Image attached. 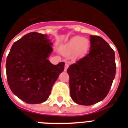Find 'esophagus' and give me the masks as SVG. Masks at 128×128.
Wrapping results in <instances>:
<instances>
[{
  "label": "esophagus",
  "instance_id": "esophagus-1",
  "mask_svg": "<svg viewBox=\"0 0 128 128\" xmlns=\"http://www.w3.org/2000/svg\"><path fill=\"white\" fill-rule=\"evenodd\" d=\"M68 66H69V64H68V63H66V64H65V67H64V71L66 72V70H67Z\"/></svg>",
  "mask_w": 128,
  "mask_h": 128
}]
</instances>
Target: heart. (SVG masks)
<instances>
[{"label":"heart","mask_w":128,"mask_h":128,"mask_svg":"<svg viewBox=\"0 0 128 128\" xmlns=\"http://www.w3.org/2000/svg\"><path fill=\"white\" fill-rule=\"evenodd\" d=\"M90 46V42L86 38L76 36L72 38L64 45L63 52L66 54L75 52L76 57H82L88 52Z\"/></svg>","instance_id":"b5f03b06"}]
</instances>
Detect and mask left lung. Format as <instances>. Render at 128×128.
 Listing matches in <instances>:
<instances>
[{
    "instance_id": "1",
    "label": "left lung",
    "mask_w": 128,
    "mask_h": 128,
    "mask_svg": "<svg viewBox=\"0 0 128 128\" xmlns=\"http://www.w3.org/2000/svg\"><path fill=\"white\" fill-rule=\"evenodd\" d=\"M91 49L68 68L72 99L81 105L97 103L105 98L116 74L114 51L96 35L90 36Z\"/></svg>"
}]
</instances>
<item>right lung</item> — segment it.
I'll return each mask as SVG.
<instances>
[{"label": "right lung", "instance_id": "obj_1", "mask_svg": "<svg viewBox=\"0 0 128 128\" xmlns=\"http://www.w3.org/2000/svg\"><path fill=\"white\" fill-rule=\"evenodd\" d=\"M47 35L31 32L12 45L6 58L8 86L14 94L28 104L48 98L52 86L64 70V62L54 65L48 60L52 43Z\"/></svg>", "mask_w": 128, "mask_h": 128}]
</instances>
